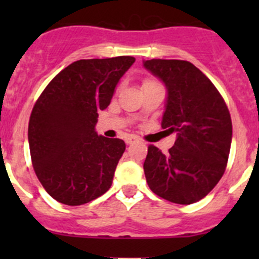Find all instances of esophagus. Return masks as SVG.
<instances>
[{"label":"esophagus","mask_w":259,"mask_h":259,"mask_svg":"<svg viewBox=\"0 0 259 259\" xmlns=\"http://www.w3.org/2000/svg\"><path fill=\"white\" fill-rule=\"evenodd\" d=\"M135 142H138V139L135 137H127L126 139H125V143H126V144H133V143Z\"/></svg>","instance_id":"1"}]
</instances>
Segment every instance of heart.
<instances>
[{"label": "heart", "instance_id": "heart-1", "mask_svg": "<svg viewBox=\"0 0 259 259\" xmlns=\"http://www.w3.org/2000/svg\"><path fill=\"white\" fill-rule=\"evenodd\" d=\"M155 82V81H153V80H146L145 82H144V85H148V83H154Z\"/></svg>", "mask_w": 259, "mask_h": 259}]
</instances>
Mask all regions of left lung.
Instances as JSON below:
<instances>
[{
  "label": "left lung",
  "instance_id": "8db88e82",
  "mask_svg": "<svg viewBox=\"0 0 259 259\" xmlns=\"http://www.w3.org/2000/svg\"><path fill=\"white\" fill-rule=\"evenodd\" d=\"M168 90L161 127L177 133L166 154L149 145L144 161L151 192L177 204L203 199L226 170L232 120L223 98L198 67L183 60L143 62Z\"/></svg>",
  "mask_w": 259,
  "mask_h": 259
}]
</instances>
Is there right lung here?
I'll return each instance as SVG.
<instances>
[{"label":"right lung","mask_w":259,"mask_h":259,"mask_svg":"<svg viewBox=\"0 0 259 259\" xmlns=\"http://www.w3.org/2000/svg\"><path fill=\"white\" fill-rule=\"evenodd\" d=\"M135 62L132 56L79 60L56 75L36 101L28 122L31 160L57 202L81 205L109 190L125 151L121 139L98 135V111Z\"/></svg>","instance_id":"obj_1"}]
</instances>
